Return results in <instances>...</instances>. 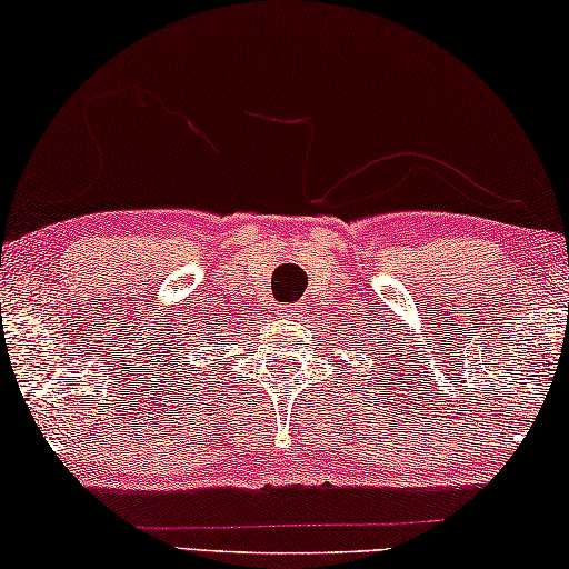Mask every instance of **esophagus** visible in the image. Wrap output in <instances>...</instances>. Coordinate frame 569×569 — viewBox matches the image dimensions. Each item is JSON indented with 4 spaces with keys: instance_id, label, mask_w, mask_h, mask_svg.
Instances as JSON below:
<instances>
[{
    "instance_id": "34e87169",
    "label": "esophagus",
    "mask_w": 569,
    "mask_h": 569,
    "mask_svg": "<svg viewBox=\"0 0 569 569\" xmlns=\"http://www.w3.org/2000/svg\"><path fill=\"white\" fill-rule=\"evenodd\" d=\"M298 313H300L298 306H284L282 313H279V316L287 318V321H295V318H298Z\"/></svg>"
}]
</instances>
